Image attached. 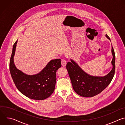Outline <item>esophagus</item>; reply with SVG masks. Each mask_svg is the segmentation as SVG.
Segmentation results:
<instances>
[{"label": "esophagus", "mask_w": 125, "mask_h": 125, "mask_svg": "<svg viewBox=\"0 0 125 125\" xmlns=\"http://www.w3.org/2000/svg\"><path fill=\"white\" fill-rule=\"evenodd\" d=\"M66 64H67L66 60L65 59H62V60H61V64H62V66L65 67L66 65Z\"/></svg>", "instance_id": "esophagus-1"}]
</instances>
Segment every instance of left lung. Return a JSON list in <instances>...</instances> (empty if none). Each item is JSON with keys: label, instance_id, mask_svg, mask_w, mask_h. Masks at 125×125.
<instances>
[{"label": "left lung", "instance_id": "obj_1", "mask_svg": "<svg viewBox=\"0 0 125 125\" xmlns=\"http://www.w3.org/2000/svg\"><path fill=\"white\" fill-rule=\"evenodd\" d=\"M106 38L110 39L106 34ZM113 59L111 61L113 66L110 72L105 76H93L87 74L81 68L77 63L71 59L66 65V69L72 83L75 92L83 97H93L102 92L112 80L115 70V55L112 46Z\"/></svg>", "mask_w": 125, "mask_h": 125}]
</instances>
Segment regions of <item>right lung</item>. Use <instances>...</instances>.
Here are the masks:
<instances>
[{"mask_svg":"<svg viewBox=\"0 0 125 125\" xmlns=\"http://www.w3.org/2000/svg\"><path fill=\"white\" fill-rule=\"evenodd\" d=\"M17 43V41L13 45L9 64L10 74L16 87L22 94L32 99L43 100L48 98L54 91L56 73L61 67V59L51 60L36 75H26L17 69L14 63Z\"/></svg>","mask_w":125,"mask_h":125,"instance_id":"add662e5","label":"right lung"}]
</instances>
